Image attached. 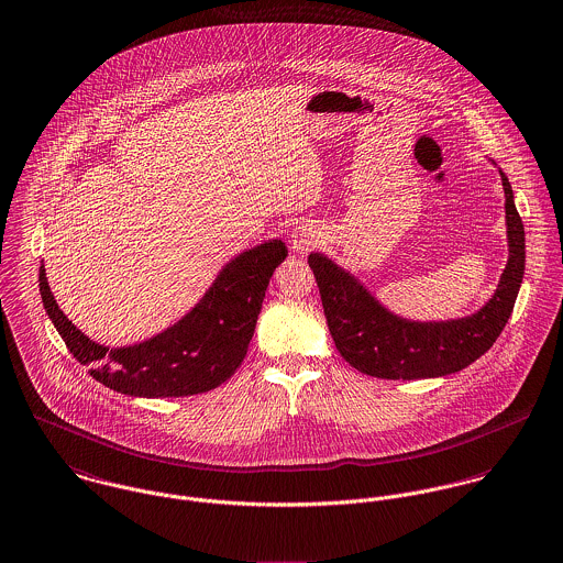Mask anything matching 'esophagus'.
<instances>
[{"label": "esophagus", "mask_w": 563, "mask_h": 563, "mask_svg": "<svg viewBox=\"0 0 563 563\" xmlns=\"http://www.w3.org/2000/svg\"><path fill=\"white\" fill-rule=\"evenodd\" d=\"M291 251L296 254H307L311 251L312 246L319 242V233L312 224H298L294 231H291Z\"/></svg>", "instance_id": "esophagus-1"}]
</instances>
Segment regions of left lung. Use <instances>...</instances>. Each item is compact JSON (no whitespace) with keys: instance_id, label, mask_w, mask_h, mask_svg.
Wrapping results in <instances>:
<instances>
[{"instance_id":"1","label":"left lung","mask_w":563,"mask_h":563,"mask_svg":"<svg viewBox=\"0 0 563 563\" xmlns=\"http://www.w3.org/2000/svg\"><path fill=\"white\" fill-rule=\"evenodd\" d=\"M505 189L507 265L495 296L473 314L446 321H412L382 307L372 291L321 252L309 254L325 321L339 354L361 374L421 379L455 374L486 354L505 328L525 274V227L514 191Z\"/></svg>"}]
</instances>
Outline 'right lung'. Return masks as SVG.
I'll use <instances>...</instances> for the list:
<instances>
[{
  "label": "right lung",
  "mask_w": 563,
  "mask_h": 563,
  "mask_svg": "<svg viewBox=\"0 0 563 563\" xmlns=\"http://www.w3.org/2000/svg\"><path fill=\"white\" fill-rule=\"evenodd\" d=\"M287 246L269 240L231 258L200 302L164 332L126 347L88 339L60 311L45 274L38 272L43 307L81 365L108 388L131 397H186L207 393L242 365L274 269Z\"/></svg>",
  "instance_id": "obj_1"
}]
</instances>
